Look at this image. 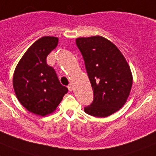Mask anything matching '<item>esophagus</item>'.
I'll list each match as a JSON object with an SVG mask.
<instances>
[{"mask_svg": "<svg viewBox=\"0 0 156 156\" xmlns=\"http://www.w3.org/2000/svg\"><path fill=\"white\" fill-rule=\"evenodd\" d=\"M67 88L68 90H69V91H72V90H73V87H72V86L70 84L67 86Z\"/></svg>", "mask_w": 156, "mask_h": 156, "instance_id": "esophagus-1", "label": "esophagus"}]
</instances>
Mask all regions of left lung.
I'll return each instance as SVG.
<instances>
[{"label": "left lung", "instance_id": "obj_1", "mask_svg": "<svg viewBox=\"0 0 156 156\" xmlns=\"http://www.w3.org/2000/svg\"><path fill=\"white\" fill-rule=\"evenodd\" d=\"M94 90L93 102L84 108L89 115L105 117L119 110L129 96L133 76L119 49L102 36L76 39Z\"/></svg>", "mask_w": 156, "mask_h": 156}]
</instances>
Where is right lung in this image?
<instances>
[{
    "label": "right lung",
    "instance_id": "right-lung-1",
    "mask_svg": "<svg viewBox=\"0 0 156 156\" xmlns=\"http://www.w3.org/2000/svg\"><path fill=\"white\" fill-rule=\"evenodd\" d=\"M58 39L44 36L27 49L16 67L13 88L23 107L36 115L46 116L55 110L68 92L55 70L47 64V57L56 48Z\"/></svg>",
    "mask_w": 156,
    "mask_h": 156
}]
</instances>
